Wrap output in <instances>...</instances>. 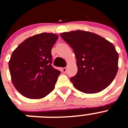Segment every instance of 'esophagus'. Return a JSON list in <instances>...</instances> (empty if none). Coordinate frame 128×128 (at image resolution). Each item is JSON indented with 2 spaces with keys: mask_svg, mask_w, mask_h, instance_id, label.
I'll use <instances>...</instances> for the list:
<instances>
[{
  "mask_svg": "<svg viewBox=\"0 0 128 128\" xmlns=\"http://www.w3.org/2000/svg\"><path fill=\"white\" fill-rule=\"evenodd\" d=\"M67 67H63L62 68V71H63V73H66L67 72Z\"/></svg>",
  "mask_w": 128,
  "mask_h": 128,
  "instance_id": "esophagus-1",
  "label": "esophagus"
}]
</instances>
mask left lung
Returning a JSON list of instances; mask_svg holds the SVG:
<instances>
[{"mask_svg": "<svg viewBox=\"0 0 128 128\" xmlns=\"http://www.w3.org/2000/svg\"><path fill=\"white\" fill-rule=\"evenodd\" d=\"M61 36L75 53L78 73L70 78L73 86L86 94L105 90L118 69V53L114 45L100 35L84 30L63 32Z\"/></svg>", "mask_w": 128, "mask_h": 128, "instance_id": "obj_1", "label": "left lung"}]
</instances>
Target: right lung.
Listing matches in <instances>:
<instances>
[{"label":"right lung","instance_id":"right-lung-1","mask_svg":"<svg viewBox=\"0 0 128 128\" xmlns=\"http://www.w3.org/2000/svg\"><path fill=\"white\" fill-rule=\"evenodd\" d=\"M55 34L42 32L26 38L12 53L8 63L12 82L18 92L40 99L52 92L61 71L52 66L51 49Z\"/></svg>","mask_w":128,"mask_h":128}]
</instances>
